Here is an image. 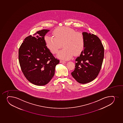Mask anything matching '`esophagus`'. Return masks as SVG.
Segmentation results:
<instances>
[{
	"mask_svg": "<svg viewBox=\"0 0 123 123\" xmlns=\"http://www.w3.org/2000/svg\"><path fill=\"white\" fill-rule=\"evenodd\" d=\"M60 62L61 63H65L66 62L65 61H63V60H61L60 61Z\"/></svg>",
	"mask_w": 123,
	"mask_h": 123,
	"instance_id": "obj_1",
	"label": "esophagus"
}]
</instances>
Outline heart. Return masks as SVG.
Returning a JSON list of instances; mask_svg holds the SVG:
<instances>
[{
	"label": "heart",
	"instance_id": "1",
	"mask_svg": "<svg viewBox=\"0 0 123 123\" xmlns=\"http://www.w3.org/2000/svg\"><path fill=\"white\" fill-rule=\"evenodd\" d=\"M54 36H45L44 39L47 47L54 54L58 52L62 44L64 48L57 55L59 58L69 59L74 54H79L83 49L85 38L81 32H76L71 28L62 27L54 31Z\"/></svg>",
	"mask_w": 123,
	"mask_h": 123
}]
</instances>
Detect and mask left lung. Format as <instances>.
<instances>
[{
  "label": "left lung",
  "mask_w": 123,
  "mask_h": 123,
  "mask_svg": "<svg viewBox=\"0 0 123 123\" xmlns=\"http://www.w3.org/2000/svg\"><path fill=\"white\" fill-rule=\"evenodd\" d=\"M85 38L84 50L75 59V68L71 73L73 78L81 84L89 83L95 79L102 68L104 48L97 36L82 32Z\"/></svg>",
  "instance_id": "left-lung-1"
}]
</instances>
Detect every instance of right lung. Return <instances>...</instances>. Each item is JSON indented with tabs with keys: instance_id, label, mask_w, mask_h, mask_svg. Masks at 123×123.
<instances>
[{
	"instance_id": "add662e5",
	"label": "right lung",
	"mask_w": 123,
	"mask_h": 123,
	"mask_svg": "<svg viewBox=\"0 0 123 123\" xmlns=\"http://www.w3.org/2000/svg\"><path fill=\"white\" fill-rule=\"evenodd\" d=\"M48 30H42L26 37L18 50V61L21 71L29 82L43 86L55 74L59 60L55 58L46 45L44 37Z\"/></svg>"
}]
</instances>
